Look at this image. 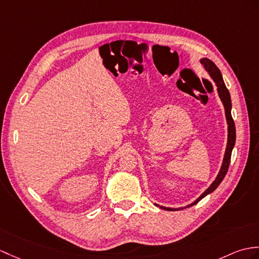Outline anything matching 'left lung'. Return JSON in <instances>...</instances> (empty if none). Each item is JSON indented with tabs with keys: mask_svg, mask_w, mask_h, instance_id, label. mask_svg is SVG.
<instances>
[{
	"mask_svg": "<svg viewBox=\"0 0 259 259\" xmlns=\"http://www.w3.org/2000/svg\"><path fill=\"white\" fill-rule=\"evenodd\" d=\"M201 64L204 66V68L206 69L207 73L209 74V76L212 77V79L214 80L215 85L218 86V93L220 98L223 102L224 108H225V116H226V121L228 124V138H227V146H226V151L224 154V159H223V163H222L221 166V170L218 174V177L214 180V182L208 186V189H206L204 191V193L201 194V196L196 198V200L188 205L186 207H190L192 205H194L197 202H200L203 197H205L207 194L212 193L213 191L216 190V188L221 184V182L223 181V179L225 178L227 170H228V166H230V162H231V155H232V150L235 146V140H236V130H235V123H234V120L232 118V101H231V95L230 92H228V89L226 88L224 80H223V77H222L221 74V70L218 68V66H216L211 59L208 58H202L201 59ZM155 205L159 206L158 204H155ZM161 208L165 209V211H178V209H181V208H171V207H165V206H160Z\"/></svg>",
	"mask_w": 259,
	"mask_h": 259,
	"instance_id": "obj_1",
	"label": "left lung"
}]
</instances>
